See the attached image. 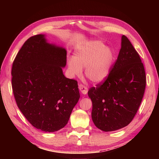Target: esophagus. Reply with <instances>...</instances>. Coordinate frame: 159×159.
Listing matches in <instances>:
<instances>
[{
	"instance_id": "obj_1",
	"label": "esophagus",
	"mask_w": 159,
	"mask_h": 159,
	"mask_svg": "<svg viewBox=\"0 0 159 159\" xmlns=\"http://www.w3.org/2000/svg\"><path fill=\"white\" fill-rule=\"evenodd\" d=\"M79 88L83 94H87V92H88V89H87V87L85 85H83V84H80L79 85Z\"/></svg>"
}]
</instances>
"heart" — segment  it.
<instances>
[{"label":"heart","instance_id":"1","mask_svg":"<svg viewBox=\"0 0 159 159\" xmlns=\"http://www.w3.org/2000/svg\"><path fill=\"white\" fill-rule=\"evenodd\" d=\"M114 61L113 50L99 41H90L80 46L74 57L67 61L69 70L79 75L85 67V76L93 82L102 81L109 75Z\"/></svg>","mask_w":159,"mask_h":159}]
</instances>
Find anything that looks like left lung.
Listing matches in <instances>:
<instances>
[{
    "label": "left lung",
    "mask_w": 159,
    "mask_h": 159,
    "mask_svg": "<svg viewBox=\"0 0 159 159\" xmlns=\"http://www.w3.org/2000/svg\"><path fill=\"white\" fill-rule=\"evenodd\" d=\"M146 85V72L139 54L122 35L119 55L109 75L88 91L95 126L109 132L129 124L139 109Z\"/></svg>",
    "instance_id": "obj_1"
}]
</instances>
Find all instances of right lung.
I'll use <instances>...</instances> for the list:
<instances>
[{
    "mask_svg": "<svg viewBox=\"0 0 159 159\" xmlns=\"http://www.w3.org/2000/svg\"><path fill=\"white\" fill-rule=\"evenodd\" d=\"M66 55L65 48L50 44L40 34L26 40L13 62L17 105L32 126L42 131L65 126L79 100L77 81L63 74Z\"/></svg>",
    "mask_w": 159,
    "mask_h": 159,
    "instance_id": "1",
    "label": "right lung"
}]
</instances>
